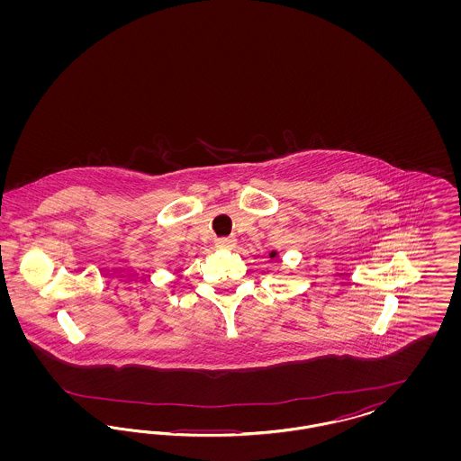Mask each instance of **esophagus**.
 <instances>
[{
	"label": "esophagus",
	"mask_w": 461,
	"mask_h": 461,
	"mask_svg": "<svg viewBox=\"0 0 461 461\" xmlns=\"http://www.w3.org/2000/svg\"><path fill=\"white\" fill-rule=\"evenodd\" d=\"M237 245V240L233 239V237H228V239H218L216 240V247L218 249H226V250H230V249H233Z\"/></svg>",
	"instance_id": "esophagus-1"
}]
</instances>
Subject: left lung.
Wrapping results in <instances>:
<instances>
[{
    "mask_svg": "<svg viewBox=\"0 0 461 461\" xmlns=\"http://www.w3.org/2000/svg\"><path fill=\"white\" fill-rule=\"evenodd\" d=\"M269 259H271V261H276V259H278V252H276V250H273V252L269 254Z\"/></svg>",
    "mask_w": 461,
    "mask_h": 461,
    "instance_id": "8db88e82",
    "label": "left lung"
}]
</instances>
